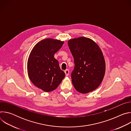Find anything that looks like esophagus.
I'll return each mask as SVG.
<instances>
[{"instance_id":"1","label":"esophagus","mask_w":131,"mask_h":131,"mask_svg":"<svg viewBox=\"0 0 131 131\" xmlns=\"http://www.w3.org/2000/svg\"><path fill=\"white\" fill-rule=\"evenodd\" d=\"M65 75L66 76H68V74H69V70L68 69H66L65 70Z\"/></svg>"}]
</instances>
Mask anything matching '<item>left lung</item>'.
<instances>
[{
	"instance_id": "1",
	"label": "left lung",
	"mask_w": 131,
	"mask_h": 131,
	"mask_svg": "<svg viewBox=\"0 0 131 131\" xmlns=\"http://www.w3.org/2000/svg\"><path fill=\"white\" fill-rule=\"evenodd\" d=\"M74 67L71 81L75 89L83 94L95 90L104 78L106 64L103 52L92 39L80 37L68 40Z\"/></svg>"
}]
</instances>
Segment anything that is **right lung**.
<instances>
[{"instance_id": "add662e5", "label": "right lung", "mask_w": 131, "mask_h": 131, "mask_svg": "<svg viewBox=\"0 0 131 131\" xmlns=\"http://www.w3.org/2000/svg\"><path fill=\"white\" fill-rule=\"evenodd\" d=\"M64 41L47 38L32 48L27 61L28 75L32 83L45 92L57 89L65 74L54 55L62 47Z\"/></svg>"}]
</instances>
